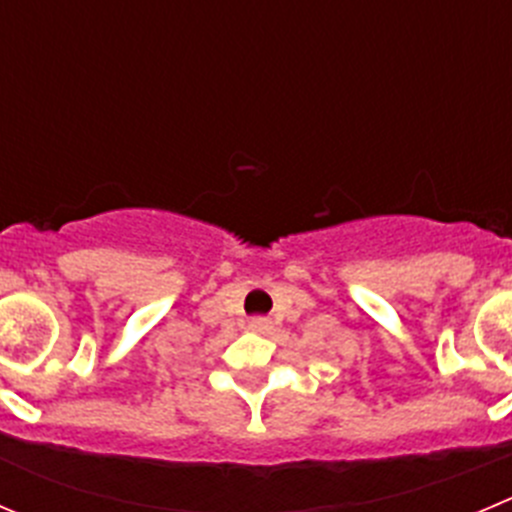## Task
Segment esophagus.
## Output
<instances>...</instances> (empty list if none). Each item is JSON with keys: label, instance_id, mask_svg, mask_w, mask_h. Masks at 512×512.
<instances>
[{"label": "esophagus", "instance_id": "obj_1", "mask_svg": "<svg viewBox=\"0 0 512 512\" xmlns=\"http://www.w3.org/2000/svg\"><path fill=\"white\" fill-rule=\"evenodd\" d=\"M269 324L271 321L266 319V316H253V319L248 321V326H251L253 332H266V329H269Z\"/></svg>", "mask_w": 512, "mask_h": 512}]
</instances>
